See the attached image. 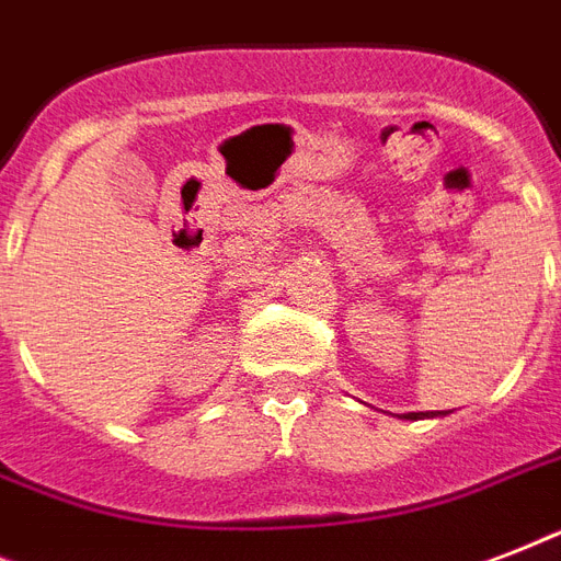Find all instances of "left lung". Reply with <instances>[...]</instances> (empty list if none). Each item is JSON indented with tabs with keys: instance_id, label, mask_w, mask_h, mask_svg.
<instances>
[{
	"instance_id": "8db88e82",
	"label": "left lung",
	"mask_w": 561,
	"mask_h": 561,
	"mask_svg": "<svg viewBox=\"0 0 561 561\" xmlns=\"http://www.w3.org/2000/svg\"><path fill=\"white\" fill-rule=\"evenodd\" d=\"M425 416H445L443 410H427V413H404V419H425Z\"/></svg>"
}]
</instances>
